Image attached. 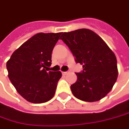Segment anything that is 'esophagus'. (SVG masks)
Here are the masks:
<instances>
[{
	"instance_id": "1",
	"label": "esophagus",
	"mask_w": 129,
	"mask_h": 129,
	"mask_svg": "<svg viewBox=\"0 0 129 129\" xmlns=\"http://www.w3.org/2000/svg\"><path fill=\"white\" fill-rule=\"evenodd\" d=\"M68 73H69V72H63V75H66V74H67Z\"/></svg>"
}]
</instances>
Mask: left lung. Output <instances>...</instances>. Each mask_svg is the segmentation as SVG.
I'll list each match as a JSON object with an SVG mask.
<instances>
[{"label":"left lung","mask_w":129,"mask_h":129,"mask_svg":"<svg viewBox=\"0 0 129 129\" xmlns=\"http://www.w3.org/2000/svg\"><path fill=\"white\" fill-rule=\"evenodd\" d=\"M60 39L83 68L81 73H76L77 80L71 85L73 95L87 102L105 97L118 76L117 59L112 49L99 35L86 28L61 33Z\"/></svg>","instance_id":"obj_1"}]
</instances>
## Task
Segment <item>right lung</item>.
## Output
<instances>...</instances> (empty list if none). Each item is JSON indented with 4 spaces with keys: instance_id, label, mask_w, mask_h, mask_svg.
Returning <instances> with one entry per match:
<instances>
[{
    "instance_id": "obj_1",
    "label": "right lung",
    "mask_w": 129,
    "mask_h": 129,
    "mask_svg": "<svg viewBox=\"0 0 129 129\" xmlns=\"http://www.w3.org/2000/svg\"><path fill=\"white\" fill-rule=\"evenodd\" d=\"M61 33H39L12 55L6 63L9 78L21 96L27 102L41 104L55 93L62 74L51 72L52 52Z\"/></svg>"
}]
</instances>
